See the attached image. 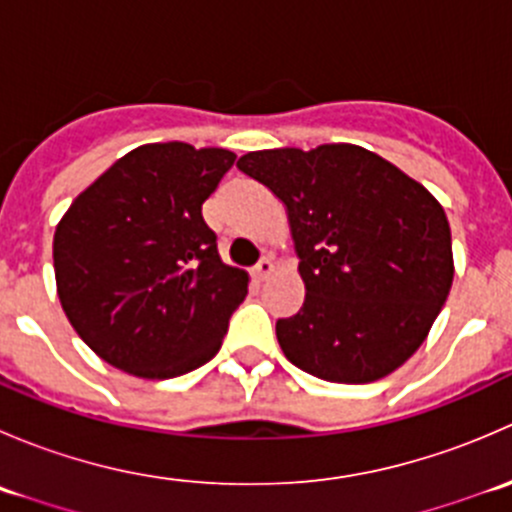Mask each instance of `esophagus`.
Returning a JSON list of instances; mask_svg holds the SVG:
<instances>
[{
	"instance_id": "obj_1",
	"label": "esophagus",
	"mask_w": 512,
	"mask_h": 512,
	"mask_svg": "<svg viewBox=\"0 0 512 512\" xmlns=\"http://www.w3.org/2000/svg\"><path fill=\"white\" fill-rule=\"evenodd\" d=\"M272 272H275V265H272V260H270V257H262V260L255 265V270H252V275H255L257 282H262V280H267Z\"/></svg>"
}]
</instances>
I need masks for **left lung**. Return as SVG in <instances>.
Wrapping results in <instances>:
<instances>
[{
    "label": "left lung",
    "mask_w": 512,
    "mask_h": 512,
    "mask_svg": "<svg viewBox=\"0 0 512 512\" xmlns=\"http://www.w3.org/2000/svg\"><path fill=\"white\" fill-rule=\"evenodd\" d=\"M237 168L285 203L304 304L277 319L297 369L369 384L428 337L453 285L441 203L376 153L352 143L252 151Z\"/></svg>",
    "instance_id": "8db88e82"
}]
</instances>
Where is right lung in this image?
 <instances>
[{
    "label": "right lung",
    "instance_id": "1",
    "mask_svg": "<svg viewBox=\"0 0 512 512\" xmlns=\"http://www.w3.org/2000/svg\"><path fill=\"white\" fill-rule=\"evenodd\" d=\"M232 163L225 148L148 143L118 158L56 225L61 307L116 369L173 379L218 354L250 282L220 260L203 220Z\"/></svg>",
    "mask_w": 512,
    "mask_h": 512
}]
</instances>
